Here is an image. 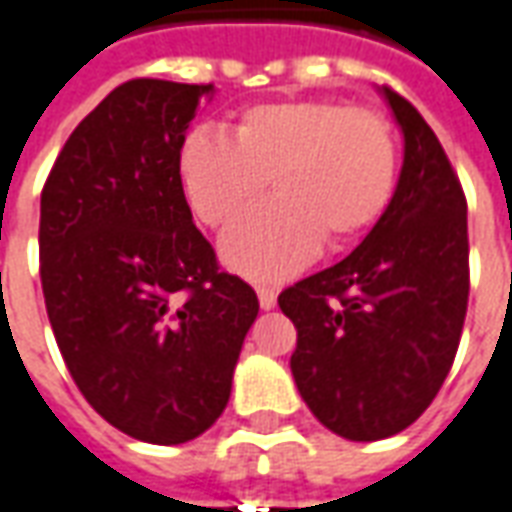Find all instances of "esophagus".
I'll return each instance as SVG.
<instances>
[{
    "instance_id": "1",
    "label": "esophagus",
    "mask_w": 512,
    "mask_h": 512,
    "mask_svg": "<svg viewBox=\"0 0 512 512\" xmlns=\"http://www.w3.org/2000/svg\"><path fill=\"white\" fill-rule=\"evenodd\" d=\"M257 302H260L263 310H274V307H277V293L271 291V288H260V291H257Z\"/></svg>"
}]
</instances>
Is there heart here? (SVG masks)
<instances>
[{
	"label": "heart",
	"instance_id": "obj_1",
	"mask_svg": "<svg viewBox=\"0 0 512 512\" xmlns=\"http://www.w3.org/2000/svg\"><path fill=\"white\" fill-rule=\"evenodd\" d=\"M194 216L221 227L266 191L221 235L224 263L257 282H277L313 260L321 241L346 246L371 232L391 205L399 146L377 110L327 96L249 105L232 138L210 127L185 135L177 155Z\"/></svg>",
	"mask_w": 512,
	"mask_h": 512
}]
</instances>
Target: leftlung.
<instances>
[{
	"label": "left lung",
	"instance_id": "obj_1",
	"mask_svg": "<svg viewBox=\"0 0 512 512\" xmlns=\"http://www.w3.org/2000/svg\"><path fill=\"white\" fill-rule=\"evenodd\" d=\"M380 94L405 135L391 205L352 255L277 299L296 327V388L349 441L391 438L432 405L468 307L460 180L416 107L388 85Z\"/></svg>",
	"mask_w": 512,
	"mask_h": 512
}]
</instances>
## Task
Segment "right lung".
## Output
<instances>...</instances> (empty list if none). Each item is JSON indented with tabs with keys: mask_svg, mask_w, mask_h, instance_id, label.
Instances as JSON below:
<instances>
[{
	"mask_svg": "<svg viewBox=\"0 0 512 512\" xmlns=\"http://www.w3.org/2000/svg\"><path fill=\"white\" fill-rule=\"evenodd\" d=\"M213 85L130 80L77 124L41 194L46 313L88 405L146 443L194 441L230 402L257 296L219 271L177 155Z\"/></svg>",
	"mask_w": 512,
	"mask_h": 512,
	"instance_id": "right-lung-1",
	"label": "right lung"
}]
</instances>
